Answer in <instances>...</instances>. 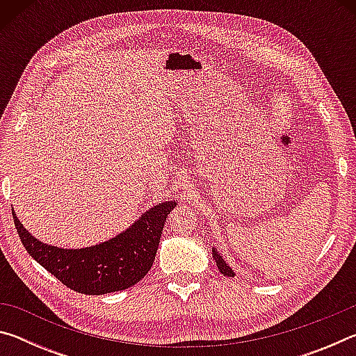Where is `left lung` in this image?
Masks as SVG:
<instances>
[{"instance_id": "8db88e82", "label": "left lung", "mask_w": 356, "mask_h": 356, "mask_svg": "<svg viewBox=\"0 0 356 356\" xmlns=\"http://www.w3.org/2000/svg\"><path fill=\"white\" fill-rule=\"evenodd\" d=\"M213 257H215V261H216V267H218V270H220V272H221L222 275H226V276H234V272H232V270L227 267L226 262L222 261V257H221V256H218V252H216L215 250H213Z\"/></svg>"}]
</instances>
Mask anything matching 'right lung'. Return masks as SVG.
Returning a JSON list of instances; mask_svg holds the SVG:
<instances>
[{
    "label": "right lung",
    "mask_w": 356,
    "mask_h": 356,
    "mask_svg": "<svg viewBox=\"0 0 356 356\" xmlns=\"http://www.w3.org/2000/svg\"><path fill=\"white\" fill-rule=\"evenodd\" d=\"M176 202L159 204L134 226L110 242L83 250H61L34 238L17 218L14 225L29 256L64 286L80 293L102 295L124 291L141 281L154 264L166 216Z\"/></svg>",
    "instance_id": "right-lung-1"
}]
</instances>
